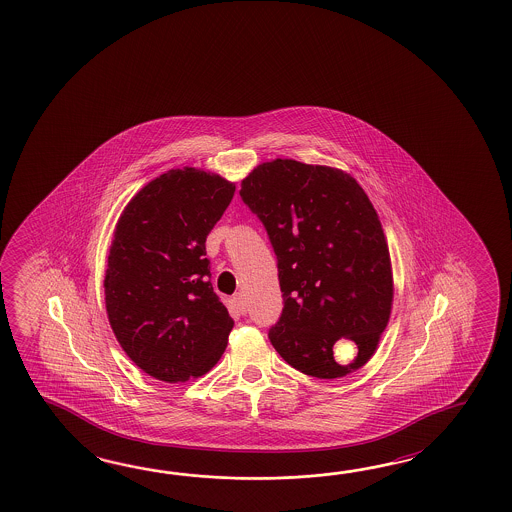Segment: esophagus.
I'll use <instances>...</instances> for the list:
<instances>
[{"label": "esophagus", "mask_w": 512, "mask_h": 512, "mask_svg": "<svg viewBox=\"0 0 512 512\" xmlns=\"http://www.w3.org/2000/svg\"><path fill=\"white\" fill-rule=\"evenodd\" d=\"M233 305L239 310L240 314H246L248 312V305H246V297L244 294H237L233 297Z\"/></svg>", "instance_id": "obj_1"}]
</instances>
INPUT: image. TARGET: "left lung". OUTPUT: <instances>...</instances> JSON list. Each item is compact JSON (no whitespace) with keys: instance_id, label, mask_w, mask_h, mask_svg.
I'll return each instance as SVG.
<instances>
[{"instance_id":"left-lung-1","label":"left lung","mask_w":512,"mask_h":512,"mask_svg":"<svg viewBox=\"0 0 512 512\" xmlns=\"http://www.w3.org/2000/svg\"><path fill=\"white\" fill-rule=\"evenodd\" d=\"M242 202L272 242L284 307L268 338L286 364L340 378L369 362L393 305V273L375 207L351 174L296 159L262 163L242 180ZM357 343L351 365L333 358Z\"/></svg>"}]
</instances>
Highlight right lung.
<instances>
[{
  "mask_svg": "<svg viewBox=\"0 0 512 512\" xmlns=\"http://www.w3.org/2000/svg\"><path fill=\"white\" fill-rule=\"evenodd\" d=\"M235 183L193 167L172 169L128 202L104 277L110 325L147 375L176 384L202 376L226 351L233 319L213 292L205 239Z\"/></svg>",
  "mask_w": 512,
  "mask_h": 512,
  "instance_id": "right-lung-1",
  "label": "right lung"
}]
</instances>
